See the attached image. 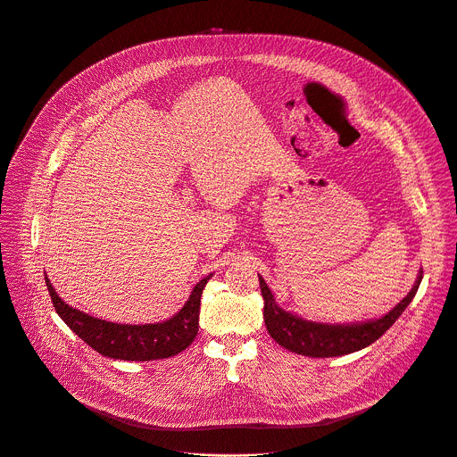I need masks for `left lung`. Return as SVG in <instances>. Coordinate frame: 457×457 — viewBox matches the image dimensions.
I'll return each instance as SVG.
<instances>
[{"label":"left lung","mask_w":457,"mask_h":457,"mask_svg":"<svg viewBox=\"0 0 457 457\" xmlns=\"http://www.w3.org/2000/svg\"><path fill=\"white\" fill-rule=\"evenodd\" d=\"M258 279H260V288L265 301L263 320L270 337L279 346L287 348L292 353L325 359V357H339V355L359 352L370 346L371 343H375L378 337H382V334H386L395 325V321L402 316V312L407 309V305L416 295V290L421 283V270L418 272V278L412 288L407 292V295L386 316L378 320L343 323V325L309 321L305 318H299L297 314L283 311L276 303L269 285L260 274H258Z\"/></svg>","instance_id":"1"}]
</instances>
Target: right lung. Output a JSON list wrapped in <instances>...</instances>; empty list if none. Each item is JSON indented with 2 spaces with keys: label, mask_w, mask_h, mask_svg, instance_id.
<instances>
[{
  "label": "right lung",
  "mask_w": 457,
  "mask_h": 457,
  "mask_svg": "<svg viewBox=\"0 0 457 457\" xmlns=\"http://www.w3.org/2000/svg\"><path fill=\"white\" fill-rule=\"evenodd\" d=\"M212 274L204 276L194 288L183 309L162 323L150 325H120L93 318L70 307L59 297L48 276H45L48 292L59 318L86 345L104 357L120 361H160L174 357L187 350L199 332L201 294Z\"/></svg>",
  "instance_id": "right-lung-1"
}]
</instances>
